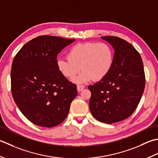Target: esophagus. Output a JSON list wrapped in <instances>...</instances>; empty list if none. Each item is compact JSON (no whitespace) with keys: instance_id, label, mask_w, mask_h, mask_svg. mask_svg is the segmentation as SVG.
I'll list each match as a JSON object with an SVG mask.
<instances>
[{"instance_id":"obj_1","label":"esophagus","mask_w":158,"mask_h":158,"mask_svg":"<svg viewBox=\"0 0 158 158\" xmlns=\"http://www.w3.org/2000/svg\"><path fill=\"white\" fill-rule=\"evenodd\" d=\"M84 89H85V86L84 85H77V90H78V91H81Z\"/></svg>"}]
</instances>
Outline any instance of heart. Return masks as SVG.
I'll use <instances>...</instances> for the list:
<instances>
[{
  "label": "heart",
  "mask_w": 158,
  "mask_h": 158,
  "mask_svg": "<svg viewBox=\"0 0 158 158\" xmlns=\"http://www.w3.org/2000/svg\"><path fill=\"white\" fill-rule=\"evenodd\" d=\"M67 59H59L56 66L59 72L69 80L82 73L73 80L77 83L101 80L110 73L114 63V52L106 43L89 41L78 43L69 48Z\"/></svg>",
  "instance_id": "1"
}]
</instances>
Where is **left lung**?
<instances>
[{
	"label": "left lung",
	"mask_w": 158,
	"mask_h": 158,
	"mask_svg": "<svg viewBox=\"0 0 158 158\" xmlns=\"http://www.w3.org/2000/svg\"><path fill=\"white\" fill-rule=\"evenodd\" d=\"M101 37L114 48V63L104 78L88 86L89 108L96 119L111 124L133 114L144 92L145 75L143 60L132 45L118 37Z\"/></svg>",
	"instance_id": "8db88e82"
}]
</instances>
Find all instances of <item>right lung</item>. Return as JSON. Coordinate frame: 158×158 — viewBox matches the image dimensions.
<instances>
[{
	"instance_id": "right-lung-1",
	"label": "right lung",
	"mask_w": 158,
	"mask_h": 158,
	"mask_svg": "<svg viewBox=\"0 0 158 158\" xmlns=\"http://www.w3.org/2000/svg\"><path fill=\"white\" fill-rule=\"evenodd\" d=\"M74 41L41 35L26 44L13 60V98L25 117L38 126L52 127L62 123L78 95L76 85L56 66L58 54Z\"/></svg>"
}]
</instances>
